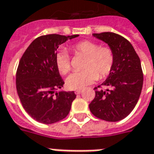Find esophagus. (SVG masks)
Masks as SVG:
<instances>
[{"mask_svg": "<svg viewBox=\"0 0 154 154\" xmlns=\"http://www.w3.org/2000/svg\"><path fill=\"white\" fill-rule=\"evenodd\" d=\"M81 93H82V90H76V91H75V94H80Z\"/></svg>", "mask_w": 154, "mask_h": 154, "instance_id": "esophagus-1", "label": "esophagus"}]
</instances>
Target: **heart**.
<instances>
[{
  "instance_id": "obj_1",
  "label": "heart",
  "mask_w": 154,
  "mask_h": 154,
  "mask_svg": "<svg viewBox=\"0 0 154 154\" xmlns=\"http://www.w3.org/2000/svg\"><path fill=\"white\" fill-rule=\"evenodd\" d=\"M73 51L76 54L86 57L84 64L85 70L75 72L66 79V85L69 89L81 90L92 85L99 79H103L109 75L114 64V54L112 49L100 46V44L89 40H84L75 44ZM55 63L61 75H67L71 69L70 58L67 51H60L55 57Z\"/></svg>"
}]
</instances>
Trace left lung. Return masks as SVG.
I'll use <instances>...</instances> for the list:
<instances>
[{
	"label": "left lung",
	"mask_w": 154,
	"mask_h": 154,
	"mask_svg": "<svg viewBox=\"0 0 154 154\" xmlns=\"http://www.w3.org/2000/svg\"><path fill=\"white\" fill-rule=\"evenodd\" d=\"M105 42L114 54L113 69L101 85L94 88L95 97L89 109L95 117L117 122L127 117L134 109L141 94L143 75L141 62L131 43L124 37L112 32L93 34Z\"/></svg>",
	"instance_id": "left-lung-1"
}]
</instances>
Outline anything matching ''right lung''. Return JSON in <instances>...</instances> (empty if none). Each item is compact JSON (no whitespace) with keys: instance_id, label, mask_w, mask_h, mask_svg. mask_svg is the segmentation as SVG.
Instances as JSON below:
<instances>
[{"instance_id":"1","label":"right lung","mask_w":154,"mask_h":154,"mask_svg":"<svg viewBox=\"0 0 154 154\" xmlns=\"http://www.w3.org/2000/svg\"><path fill=\"white\" fill-rule=\"evenodd\" d=\"M79 35L65 36L57 34L36 38L23 54L16 71V90L27 114L40 123L54 124L69 113L74 91L55 93L64 85L56 66L59 46Z\"/></svg>"}]
</instances>
